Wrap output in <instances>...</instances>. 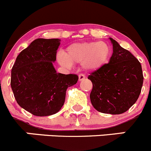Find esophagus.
Segmentation results:
<instances>
[{
  "mask_svg": "<svg viewBox=\"0 0 151 151\" xmlns=\"http://www.w3.org/2000/svg\"><path fill=\"white\" fill-rule=\"evenodd\" d=\"M84 78H85V76H84L83 74H80L79 76H78V81H83Z\"/></svg>",
  "mask_w": 151,
  "mask_h": 151,
  "instance_id": "1",
  "label": "esophagus"
}]
</instances>
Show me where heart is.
Instances as JSON below:
<instances>
[{"label":"heart","mask_w":151,"mask_h":151,"mask_svg":"<svg viewBox=\"0 0 151 151\" xmlns=\"http://www.w3.org/2000/svg\"><path fill=\"white\" fill-rule=\"evenodd\" d=\"M110 53V47L103 41L75 43L67 47V53L61 52L58 54V61L66 67L81 63L83 70L94 72L107 62Z\"/></svg>","instance_id":"b5f03b06"}]
</instances>
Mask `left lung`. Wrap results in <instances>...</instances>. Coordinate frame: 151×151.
<instances>
[{
  "label": "left lung",
  "instance_id": "obj_1",
  "mask_svg": "<svg viewBox=\"0 0 151 151\" xmlns=\"http://www.w3.org/2000/svg\"><path fill=\"white\" fill-rule=\"evenodd\" d=\"M113 54L108 64L89 76L93 107L108 114H122L136 103L141 93L143 74L140 62L112 38Z\"/></svg>",
  "mask_w": 151,
  "mask_h": 151
}]
</instances>
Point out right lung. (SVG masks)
I'll use <instances>...</instances> for the list:
<instances>
[{
  "label": "right lung",
  "instance_id": "obj_1",
  "mask_svg": "<svg viewBox=\"0 0 151 151\" xmlns=\"http://www.w3.org/2000/svg\"><path fill=\"white\" fill-rule=\"evenodd\" d=\"M61 40L37 38L20 52L11 72V87L20 107L34 116L58 113L76 75L57 73L53 63Z\"/></svg>",
  "mask_w": 151,
  "mask_h": 151
}]
</instances>
